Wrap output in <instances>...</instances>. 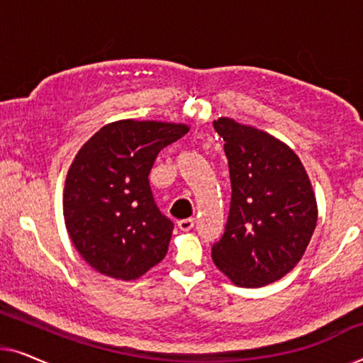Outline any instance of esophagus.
Wrapping results in <instances>:
<instances>
[{
	"instance_id": "obj_1",
	"label": "esophagus",
	"mask_w": 363,
	"mask_h": 363,
	"mask_svg": "<svg viewBox=\"0 0 363 363\" xmlns=\"http://www.w3.org/2000/svg\"><path fill=\"white\" fill-rule=\"evenodd\" d=\"M193 226H195V220H193V218H186V220L178 221V228H180L182 231H190Z\"/></svg>"
}]
</instances>
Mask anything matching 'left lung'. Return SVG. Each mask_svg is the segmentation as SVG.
Returning <instances> with one entry per match:
<instances>
[{
    "label": "left lung",
    "mask_w": 363,
    "mask_h": 363,
    "mask_svg": "<svg viewBox=\"0 0 363 363\" xmlns=\"http://www.w3.org/2000/svg\"><path fill=\"white\" fill-rule=\"evenodd\" d=\"M213 125L225 140L231 206L211 257L233 284L267 286L304 256L317 223L315 193L299 157L279 138L228 117Z\"/></svg>",
    "instance_id": "1"
}]
</instances>
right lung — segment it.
<instances>
[{
	"label": "right lung",
	"instance_id": "add662e5",
	"mask_svg": "<svg viewBox=\"0 0 363 363\" xmlns=\"http://www.w3.org/2000/svg\"><path fill=\"white\" fill-rule=\"evenodd\" d=\"M188 130L185 123L125 118L104 125L74 157L64 183V223L97 272L135 281L165 257L173 223L153 201L148 173L158 152Z\"/></svg>",
	"mask_w": 363,
	"mask_h": 363
}]
</instances>
